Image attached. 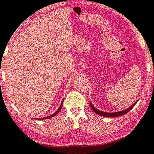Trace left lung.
<instances>
[{"instance_id":"8db88e82","label":"left lung","mask_w":154,"mask_h":154,"mask_svg":"<svg viewBox=\"0 0 154 154\" xmlns=\"http://www.w3.org/2000/svg\"><path fill=\"white\" fill-rule=\"evenodd\" d=\"M137 101H138V100H137L136 102L132 105V106L128 107V109L123 110V111H118V112H113V113H107V112H104V111H100L99 109H96V108H95V106H93L91 102H90V104H91V109L93 110L95 113L98 114L99 116H103V117H107V118H115V117H119V116H123V115L127 113L128 111H131V110L134 107L135 105H136V103L137 102Z\"/></svg>"}]
</instances>
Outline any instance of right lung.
Wrapping results in <instances>:
<instances>
[{
    "label": "right lung",
    "mask_w": 154,
    "mask_h": 154,
    "mask_svg": "<svg viewBox=\"0 0 154 154\" xmlns=\"http://www.w3.org/2000/svg\"><path fill=\"white\" fill-rule=\"evenodd\" d=\"M63 100H62V102H61V105H60V106L59 107V109L57 110L56 111V112H55V113H54L53 114H52V115H50V116H48V117H45V118H37L38 120H45V119H48V118H52V117H54V116H56V115L59 113V111H61V108H62V105H63ZM37 119H36V120H37Z\"/></svg>",
    "instance_id": "right-lung-1"
}]
</instances>
